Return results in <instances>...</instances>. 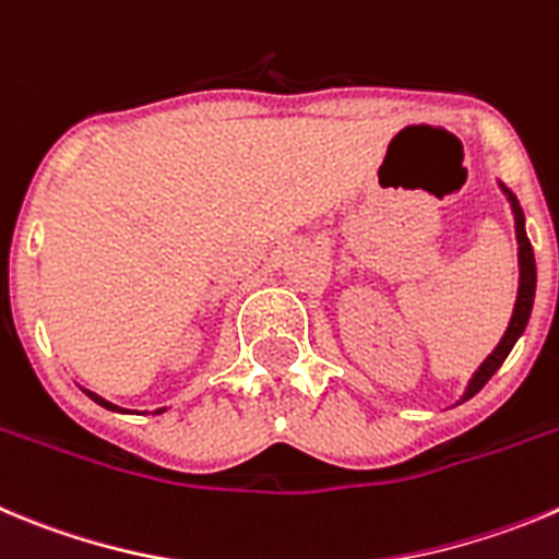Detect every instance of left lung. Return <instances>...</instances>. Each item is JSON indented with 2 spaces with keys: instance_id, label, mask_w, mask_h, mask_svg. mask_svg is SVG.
<instances>
[{
  "instance_id": "obj_1",
  "label": "left lung",
  "mask_w": 559,
  "mask_h": 559,
  "mask_svg": "<svg viewBox=\"0 0 559 559\" xmlns=\"http://www.w3.org/2000/svg\"><path fill=\"white\" fill-rule=\"evenodd\" d=\"M501 193L507 197L510 202V210H513V218H515V240H519V296H515V307H513V316H510V324H507L504 335L501 341L496 343V349L490 352L488 357L483 360V366L474 371V377L468 380L465 385L463 396H460L457 404L468 402L474 393H479L485 388V382L493 377L496 371L501 368V362L507 360V355L513 352L515 341L524 335L526 324H530V316H532V301H535V283H537V271H535V252H532V243L526 238V227H524V210H521L519 199H515L513 191H507L504 186L499 182Z\"/></svg>"
}]
</instances>
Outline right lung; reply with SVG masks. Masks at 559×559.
Segmentation results:
<instances>
[{"label": "right lung", "mask_w": 559, "mask_h": 559, "mask_svg": "<svg viewBox=\"0 0 559 559\" xmlns=\"http://www.w3.org/2000/svg\"><path fill=\"white\" fill-rule=\"evenodd\" d=\"M82 391H85V388H82ZM85 393H88V396L94 399L96 404H102V407H105V409H112V413H127V409H121L119 404H112V402H107V399H102L99 393H94V391H85ZM163 409H166V407H163ZM163 409H155V413H163Z\"/></svg>", "instance_id": "add662e5"}]
</instances>
